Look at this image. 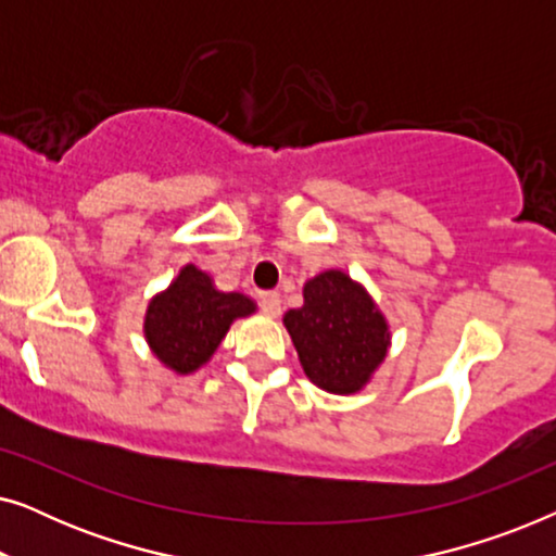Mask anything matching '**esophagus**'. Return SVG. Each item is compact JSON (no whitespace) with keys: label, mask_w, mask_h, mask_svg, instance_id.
<instances>
[{"label":"esophagus","mask_w":556,"mask_h":556,"mask_svg":"<svg viewBox=\"0 0 556 556\" xmlns=\"http://www.w3.org/2000/svg\"><path fill=\"white\" fill-rule=\"evenodd\" d=\"M261 308L265 316H278L280 314V295L276 291H268L261 295Z\"/></svg>","instance_id":"34e87169"}]
</instances>
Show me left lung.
I'll return each instance as SVG.
<instances>
[{
    "label": "left lung",
    "mask_w": 556,
    "mask_h": 556,
    "mask_svg": "<svg viewBox=\"0 0 556 556\" xmlns=\"http://www.w3.org/2000/svg\"><path fill=\"white\" fill-rule=\"evenodd\" d=\"M283 321L306 377L333 394L362 390L390 344L382 314L364 288L339 270L308 280L303 306L288 311Z\"/></svg>",
    "instance_id": "8db88e82"
}]
</instances>
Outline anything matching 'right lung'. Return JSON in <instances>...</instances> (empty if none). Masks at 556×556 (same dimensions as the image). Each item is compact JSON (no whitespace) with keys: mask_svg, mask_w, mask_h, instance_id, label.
Instances as JSON below:
<instances>
[{"mask_svg":"<svg viewBox=\"0 0 556 556\" xmlns=\"http://www.w3.org/2000/svg\"><path fill=\"white\" fill-rule=\"evenodd\" d=\"M253 311L248 295L219 293L210 276L187 265L169 291L151 301L143 329L159 359L187 375L215 354L235 318Z\"/></svg>","mask_w":556,"mask_h":556,"instance_id":"add662e5","label":"right lung"}]
</instances>
